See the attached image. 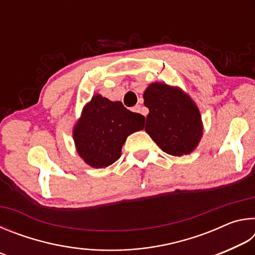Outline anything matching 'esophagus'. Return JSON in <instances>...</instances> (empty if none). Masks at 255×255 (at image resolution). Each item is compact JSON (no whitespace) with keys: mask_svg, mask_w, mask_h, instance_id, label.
<instances>
[{"mask_svg":"<svg viewBox=\"0 0 255 255\" xmlns=\"http://www.w3.org/2000/svg\"><path fill=\"white\" fill-rule=\"evenodd\" d=\"M131 110H132L133 112H139V114H140V112H141V108H140L139 105H137V106L133 107ZM143 115H144V114H143ZM144 116H146V115H144Z\"/></svg>","mask_w":255,"mask_h":255,"instance_id":"obj_1","label":"esophagus"}]
</instances>
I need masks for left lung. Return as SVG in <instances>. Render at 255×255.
Here are the masks:
<instances>
[{
	"mask_svg": "<svg viewBox=\"0 0 255 255\" xmlns=\"http://www.w3.org/2000/svg\"><path fill=\"white\" fill-rule=\"evenodd\" d=\"M148 108L145 131L163 152L182 156L199 145L204 125L199 108L179 86L155 82L144 91Z\"/></svg>",
	"mask_w": 255,
	"mask_h": 255,
	"instance_id": "8db88e82",
	"label": "left lung"
}]
</instances>
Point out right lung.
<instances>
[{"label":"right lung","mask_w":255,"mask_h":255,"mask_svg":"<svg viewBox=\"0 0 255 255\" xmlns=\"http://www.w3.org/2000/svg\"><path fill=\"white\" fill-rule=\"evenodd\" d=\"M144 123V116L129 111L120 101L94 94L73 128L76 152L94 169L109 166L120 157L127 137L141 130Z\"/></svg>","instance_id":"add662e5"}]
</instances>
